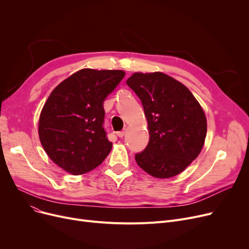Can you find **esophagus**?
<instances>
[{
    "label": "esophagus",
    "mask_w": 249,
    "mask_h": 249,
    "mask_svg": "<svg viewBox=\"0 0 249 249\" xmlns=\"http://www.w3.org/2000/svg\"><path fill=\"white\" fill-rule=\"evenodd\" d=\"M124 135H125V130H123V131H119V132H117V136H118V137L122 138Z\"/></svg>",
    "instance_id": "34e87169"
}]
</instances>
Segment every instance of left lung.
<instances>
[{"label": "left lung", "mask_w": 249, "mask_h": 249, "mask_svg": "<svg viewBox=\"0 0 249 249\" xmlns=\"http://www.w3.org/2000/svg\"><path fill=\"white\" fill-rule=\"evenodd\" d=\"M140 99L147 119L149 142L135 155L137 164L158 178L178 176L200 154L207 119L190 89L163 72H134L127 80Z\"/></svg>", "instance_id": "left-lung-1"}]
</instances>
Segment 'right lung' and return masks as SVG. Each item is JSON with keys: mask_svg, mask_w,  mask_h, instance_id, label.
Instances as JSON below:
<instances>
[{"mask_svg": "<svg viewBox=\"0 0 249 249\" xmlns=\"http://www.w3.org/2000/svg\"><path fill=\"white\" fill-rule=\"evenodd\" d=\"M124 75L118 70L84 69L51 91L39 117L38 134L49 159L63 171L86 174L110 153L103 103Z\"/></svg>", "mask_w": 249, "mask_h": 249, "instance_id": "1", "label": "right lung"}]
</instances>
